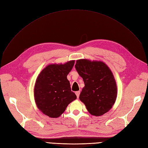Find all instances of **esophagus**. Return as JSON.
Masks as SVG:
<instances>
[{"label":"esophagus","instance_id":"esophagus-1","mask_svg":"<svg viewBox=\"0 0 148 148\" xmlns=\"http://www.w3.org/2000/svg\"><path fill=\"white\" fill-rule=\"evenodd\" d=\"M75 94H76V97H77V98H78L79 96L80 92H79V91H76V92H75Z\"/></svg>","mask_w":148,"mask_h":148}]
</instances>
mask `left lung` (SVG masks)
<instances>
[{"mask_svg":"<svg viewBox=\"0 0 148 148\" xmlns=\"http://www.w3.org/2000/svg\"><path fill=\"white\" fill-rule=\"evenodd\" d=\"M75 69L84 83L79 98L89 113L100 116L109 111L115 103L118 90L108 65L102 61L82 59L76 60Z\"/></svg>","mask_w":148,"mask_h":148,"instance_id":"8db88e82","label":"left lung"}]
</instances>
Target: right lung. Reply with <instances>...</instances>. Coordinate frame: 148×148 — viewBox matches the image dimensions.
Wrapping results in <instances>:
<instances>
[{"label":"right lung","instance_id":"obj_1","mask_svg":"<svg viewBox=\"0 0 148 148\" xmlns=\"http://www.w3.org/2000/svg\"><path fill=\"white\" fill-rule=\"evenodd\" d=\"M75 60L49 64L40 73L34 86V99L37 108L50 118H57L68 105L76 99L71 90L67 76Z\"/></svg>","mask_w":148,"mask_h":148}]
</instances>
